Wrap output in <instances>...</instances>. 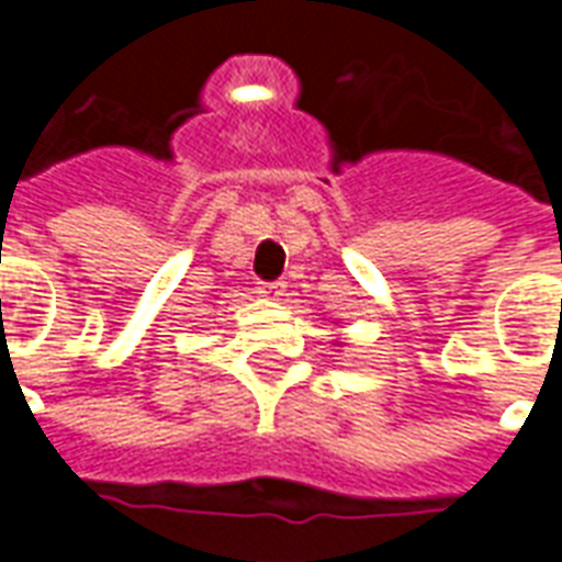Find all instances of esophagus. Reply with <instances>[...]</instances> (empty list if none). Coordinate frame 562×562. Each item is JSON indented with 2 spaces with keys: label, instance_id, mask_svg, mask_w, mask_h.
<instances>
[{
  "label": "esophagus",
  "instance_id": "34e87169",
  "mask_svg": "<svg viewBox=\"0 0 562 562\" xmlns=\"http://www.w3.org/2000/svg\"><path fill=\"white\" fill-rule=\"evenodd\" d=\"M258 292L265 294V297H280V294L285 292V282H261Z\"/></svg>",
  "mask_w": 562,
  "mask_h": 562
}]
</instances>
